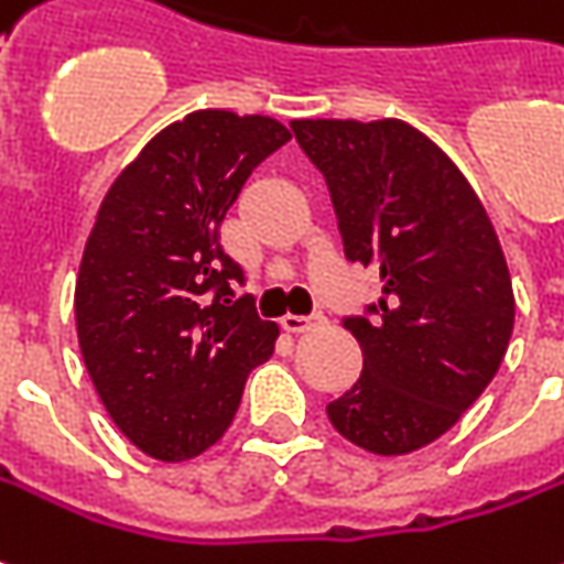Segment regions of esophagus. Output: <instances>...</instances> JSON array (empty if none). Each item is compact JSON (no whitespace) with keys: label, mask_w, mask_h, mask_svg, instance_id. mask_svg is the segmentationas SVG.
<instances>
[{"label":"esophagus","mask_w":564,"mask_h":564,"mask_svg":"<svg viewBox=\"0 0 564 564\" xmlns=\"http://www.w3.org/2000/svg\"><path fill=\"white\" fill-rule=\"evenodd\" d=\"M317 323H323L321 311H317V314H308V317H302V314H286L281 321V326L286 333H308L311 326H317Z\"/></svg>","instance_id":"1"}]
</instances>
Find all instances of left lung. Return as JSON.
Wrapping results in <instances>:
<instances>
[{
    "label": "left lung",
    "instance_id": "left-lung-1",
    "mask_svg": "<svg viewBox=\"0 0 564 564\" xmlns=\"http://www.w3.org/2000/svg\"><path fill=\"white\" fill-rule=\"evenodd\" d=\"M290 128L326 180L345 256L381 271V299L341 321L364 372L326 415L366 452H415L476 403L507 354L516 305L498 235L464 173L405 121Z\"/></svg>",
    "mask_w": 564,
    "mask_h": 564
}]
</instances>
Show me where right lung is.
Returning a JSON list of instances; mask_svg holds the SVG:
<instances>
[{"mask_svg": "<svg viewBox=\"0 0 564 564\" xmlns=\"http://www.w3.org/2000/svg\"><path fill=\"white\" fill-rule=\"evenodd\" d=\"M290 140L269 116L200 109L152 137L106 192L76 281L78 348L118 431L159 460L223 440L278 323L235 295L219 226Z\"/></svg>", "mask_w": 564, "mask_h": 564, "instance_id": "obj_1", "label": "right lung"}]
</instances>
